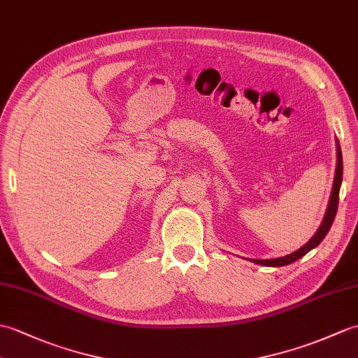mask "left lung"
Segmentation results:
<instances>
[{
	"instance_id": "8db88e82",
	"label": "left lung",
	"mask_w": 358,
	"mask_h": 358,
	"mask_svg": "<svg viewBox=\"0 0 358 358\" xmlns=\"http://www.w3.org/2000/svg\"><path fill=\"white\" fill-rule=\"evenodd\" d=\"M342 177H343L342 151H340V146H337V169H336L334 187H332V192H331V199H329V206H328V210H327V215H325V220H323L319 230L315 231V235L303 247H301L299 250H296L292 255H287L284 257H276V259H255L253 262L261 264V265H268V267H282V265H288V264H292L297 259H301L302 256H305L310 250H313L314 247H317L323 241V238L327 236V234L332 226V221H334V218H336L337 207H338L340 185H342Z\"/></svg>"
}]
</instances>
